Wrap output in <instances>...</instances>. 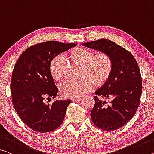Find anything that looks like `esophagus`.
Wrapping results in <instances>:
<instances>
[{"instance_id":"esophagus-1","label":"esophagus","mask_w":154,"mask_h":154,"mask_svg":"<svg viewBox=\"0 0 154 154\" xmlns=\"http://www.w3.org/2000/svg\"><path fill=\"white\" fill-rule=\"evenodd\" d=\"M82 100V98H74V99H73L72 101L73 102H77V103H79V102H80Z\"/></svg>"}]
</instances>
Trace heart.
<instances>
[{"label": "heart", "mask_w": 154, "mask_h": 154, "mask_svg": "<svg viewBox=\"0 0 154 154\" xmlns=\"http://www.w3.org/2000/svg\"><path fill=\"white\" fill-rule=\"evenodd\" d=\"M94 54L91 49L81 47H74L68 51V58L75 65L81 66L80 77L82 79L78 82L67 81L60 85V93L64 98H82L92 90L93 82L96 86L101 87L109 80L113 70L112 58L106 52ZM49 71L56 82H60L65 78V67L62 56H57L51 60Z\"/></svg>", "instance_id": "1"}]
</instances>
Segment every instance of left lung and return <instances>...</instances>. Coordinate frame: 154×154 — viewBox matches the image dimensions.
Segmentation results:
<instances>
[{
	"mask_svg": "<svg viewBox=\"0 0 154 154\" xmlns=\"http://www.w3.org/2000/svg\"><path fill=\"white\" fill-rule=\"evenodd\" d=\"M82 45L107 53L113 62L109 80L95 92L92 121L104 131L121 128L133 118L140 104L142 79L138 63L131 52L110 40L100 39ZM98 97L111 100L107 104Z\"/></svg>",
	"mask_w": 154,
	"mask_h": 154,
	"instance_id": "8db88e82",
	"label": "left lung"
}]
</instances>
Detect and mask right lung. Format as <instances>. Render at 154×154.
<instances>
[{
	"instance_id": "add662e5",
	"label": "right lung",
	"mask_w": 154,
	"mask_h": 154,
	"mask_svg": "<svg viewBox=\"0 0 154 154\" xmlns=\"http://www.w3.org/2000/svg\"><path fill=\"white\" fill-rule=\"evenodd\" d=\"M75 45L56 41L36 44L23 51L14 66L10 85L14 107L22 121L35 131H51L63 123L71 100L45 103V99L54 98L58 91L49 66L54 57Z\"/></svg>"
}]
</instances>
